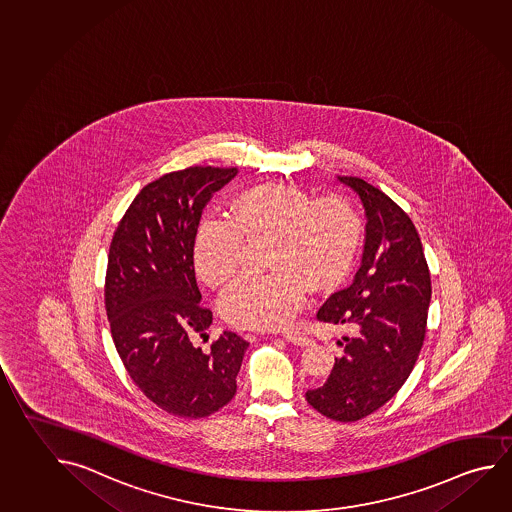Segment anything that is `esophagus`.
Masks as SVG:
<instances>
[{
  "instance_id": "1",
  "label": "esophagus",
  "mask_w": 512,
  "mask_h": 512,
  "mask_svg": "<svg viewBox=\"0 0 512 512\" xmlns=\"http://www.w3.org/2000/svg\"><path fill=\"white\" fill-rule=\"evenodd\" d=\"M283 337H285L288 342H292L294 346L304 347L312 344V338L306 337V335L299 333L297 330L283 331Z\"/></svg>"
}]
</instances>
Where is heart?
Instances as JSON below:
<instances>
[{
  "label": "heart",
  "mask_w": 512,
  "mask_h": 512,
  "mask_svg": "<svg viewBox=\"0 0 512 512\" xmlns=\"http://www.w3.org/2000/svg\"><path fill=\"white\" fill-rule=\"evenodd\" d=\"M362 220L342 199H313L290 184H260L229 202V218L200 220L193 265L209 286L226 285L240 269L243 238L274 234L272 272L242 276L220 297V312L240 328L276 330L294 319L313 288L346 276L362 243Z\"/></svg>",
  "instance_id": "heart-1"
}]
</instances>
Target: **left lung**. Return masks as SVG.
Here are the masks:
<instances>
[{
	"label": "left lung",
	"instance_id": "obj_1",
	"mask_svg": "<svg viewBox=\"0 0 512 512\" xmlns=\"http://www.w3.org/2000/svg\"><path fill=\"white\" fill-rule=\"evenodd\" d=\"M364 206L365 243L353 283L328 297L317 319L346 324L342 356L306 399L322 416L358 421L383 407L407 382L423 347L432 297L416 226L382 190L358 177H337Z\"/></svg>",
	"mask_w": 512,
	"mask_h": 512
}]
</instances>
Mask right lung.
<instances>
[{
  "label": "right lung",
  "mask_w": 512,
  "mask_h": 512,
  "mask_svg": "<svg viewBox=\"0 0 512 512\" xmlns=\"http://www.w3.org/2000/svg\"><path fill=\"white\" fill-rule=\"evenodd\" d=\"M236 168L191 166L150 182L116 229L105 276L114 346L132 382L168 414L199 419L227 405L249 342L224 331L193 344L213 313L200 304L193 238L211 195Z\"/></svg>",
  "instance_id": "1"
}]
</instances>
